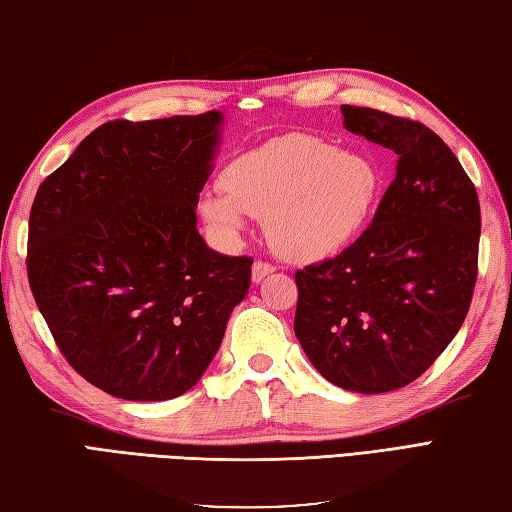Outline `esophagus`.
<instances>
[{
  "label": "esophagus",
  "instance_id": "1",
  "mask_svg": "<svg viewBox=\"0 0 512 512\" xmlns=\"http://www.w3.org/2000/svg\"><path fill=\"white\" fill-rule=\"evenodd\" d=\"M274 265H269V263H263V260H256V263H254V267H252V281L254 283H260V281H263V278L265 276H269V274H272L274 272Z\"/></svg>",
  "mask_w": 512,
  "mask_h": 512
}]
</instances>
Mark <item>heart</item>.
<instances>
[{"label":"heart","mask_w":512,"mask_h":512,"mask_svg":"<svg viewBox=\"0 0 512 512\" xmlns=\"http://www.w3.org/2000/svg\"><path fill=\"white\" fill-rule=\"evenodd\" d=\"M220 185L198 200V214L218 238L231 243L247 216H256L278 254L321 260L339 254L368 223L379 171L321 138L285 136L231 160Z\"/></svg>","instance_id":"heart-1"}]
</instances>
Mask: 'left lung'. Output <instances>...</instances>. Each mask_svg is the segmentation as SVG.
Here are the masks:
<instances>
[{
	"mask_svg": "<svg viewBox=\"0 0 512 512\" xmlns=\"http://www.w3.org/2000/svg\"><path fill=\"white\" fill-rule=\"evenodd\" d=\"M343 127L397 153L372 225L343 252L296 272L294 332L343 390H399L455 339L477 281V189L435 131L343 104Z\"/></svg>",
	"mask_w": 512,
	"mask_h": 512,
	"instance_id": "8db88e82",
	"label": "left lung"
}]
</instances>
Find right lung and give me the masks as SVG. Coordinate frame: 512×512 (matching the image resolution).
Instances as JSON below:
<instances>
[{
  "instance_id": "obj_1",
  "label": "right lung",
  "mask_w": 512,
  "mask_h": 512,
  "mask_svg": "<svg viewBox=\"0 0 512 512\" xmlns=\"http://www.w3.org/2000/svg\"><path fill=\"white\" fill-rule=\"evenodd\" d=\"M223 113L113 120L37 189L28 283L77 374L127 401L194 388L252 278L198 234Z\"/></svg>"
}]
</instances>
